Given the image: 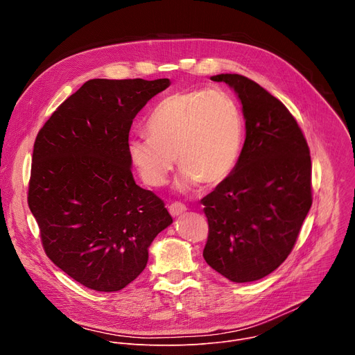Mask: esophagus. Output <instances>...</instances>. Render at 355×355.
Returning a JSON list of instances; mask_svg holds the SVG:
<instances>
[{
	"mask_svg": "<svg viewBox=\"0 0 355 355\" xmlns=\"http://www.w3.org/2000/svg\"><path fill=\"white\" fill-rule=\"evenodd\" d=\"M168 211L173 216H178L187 211V207L181 204V202H173V204L168 207Z\"/></svg>",
	"mask_w": 355,
	"mask_h": 355,
	"instance_id": "34e87169",
	"label": "esophagus"
}]
</instances>
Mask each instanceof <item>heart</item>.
<instances>
[{"label": "heart", "mask_w": 355, "mask_h": 355, "mask_svg": "<svg viewBox=\"0 0 355 355\" xmlns=\"http://www.w3.org/2000/svg\"><path fill=\"white\" fill-rule=\"evenodd\" d=\"M146 130L148 135L129 139L128 155L147 185H164L177 159L181 188L214 187L237 163L244 123L227 91L193 89L166 96L150 114Z\"/></svg>", "instance_id": "b5f03b06"}]
</instances>
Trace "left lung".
Masks as SVG:
<instances>
[{"mask_svg": "<svg viewBox=\"0 0 355 355\" xmlns=\"http://www.w3.org/2000/svg\"><path fill=\"white\" fill-rule=\"evenodd\" d=\"M243 105L245 140L240 157L202 198L209 233L204 259L233 282H251L277 270L291 254L312 207L308 141L278 98L240 74H218Z\"/></svg>", "mask_w": 355, "mask_h": 355, "instance_id": "8db88e82", "label": "left lung"}]
</instances>
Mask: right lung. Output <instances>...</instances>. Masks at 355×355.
I'll return each mask as SVG.
<instances>
[{
    "label": "right lung",
    "mask_w": 355,
    "mask_h": 355,
    "mask_svg": "<svg viewBox=\"0 0 355 355\" xmlns=\"http://www.w3.org/2000/svg\"><path fill=\"white\" fill-rule=\"evenodd\" d=\"M168 78H94L39 130L28 205L46 256L81 285L121 291L136 279L148 245L171 225L163 199L136 185L128 155L135 116Z\"/></svg>",
    "instance_id": "right-lung-1"
}]
</instances>
